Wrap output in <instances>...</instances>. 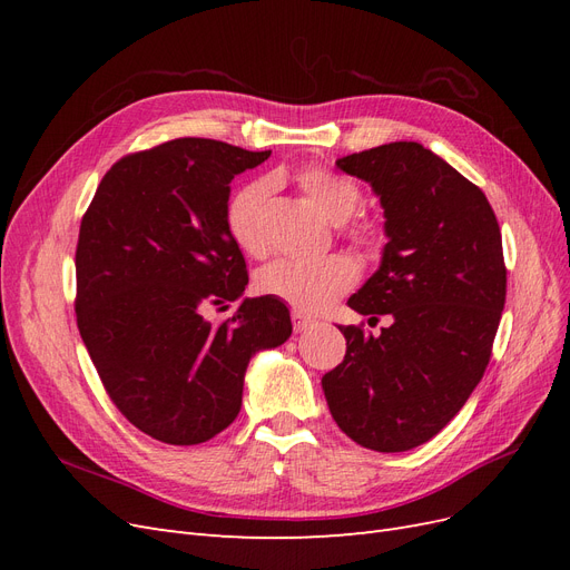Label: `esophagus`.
Wrapping results in <instances>:
<instances>
[{
	"label": "esophagus",
	"mask_w": 570,
	"mask_h": 570,
	"mask_svg": "<svg viewBox=\"0 0 570 570\" xmlns=\"http://www.w3.org/2000/svg\"><path fill=\"white\" fill-rule=\"evenodd\" d=\"M292 325H295V333H306L308 327H314V318L302 312H292Z\"/></svg>",
	"instance_id": "1"
}]
</instances>
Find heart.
I'll return each mask as SVG.
<instances>
[{"mask_svg":"<svg viewBox=\"0 0 570 570\" xmlns=\"http://www.w3.org/2000/svg\"><path fill=\"white\" fill-rule=\"evenodd\" d=\"M297 185L312 199L316 209L335 223L350 218L358 204V189L352 180L342 178L327 168H304L297 174ZM271 193L266 178L245 183L226 206V223L235 245L262 256L266 252L264 233V206ZM356 281V266L352 258L331 254L321 258H278L258 271L256 287L264 295H273L299 312H318L331 304L342 292H347Z\"/></svg>","mask_w":570,"mask_h":570,"instance_id":"heart-1","label":"heart"}]
</instances>
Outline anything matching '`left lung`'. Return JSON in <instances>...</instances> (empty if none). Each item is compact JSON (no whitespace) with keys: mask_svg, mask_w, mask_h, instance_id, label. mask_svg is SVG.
<instances>
[{"mask_svg":"<svg viewBox=\"0 0 570 570\" xmlns=\"http://www.w3.org/2000/svg\"><path fill=\"white\" fill-rule=\"evenodd\" d=\"M381 199V266L350 297L381 333L340 325L344 361L323 375L340 430L375 452L435 438L488 368L504 312L502 233L488 197L419 142H390L335 161Z\"/></svg>","mask_w":570,"mask_h":570,"instance_id":"left-lung-1","label":"left lung"}]
</instances>
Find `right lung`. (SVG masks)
<instances>
[{
    "instance_id": "obj_1",
    "label": "right lung",
    "mask_w": 570,
    "mask_h": 570,
    "mask_svg": "<svg viewBox=\"0 0 570 570\" xmlns=\"http://www.w3.org/2000/svg\"><path fill=\"white\" fill-rule=\"evenodd\" d=\"M268 157L180 137L116 161L82 216L80 337L118 411L159 442L226 430L252 356L292 335L278 297H243L247 264L226 223L233 178ZM237 298L233 320L205 318Z\"/></svg>"
}]
</instances>
